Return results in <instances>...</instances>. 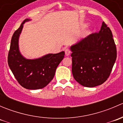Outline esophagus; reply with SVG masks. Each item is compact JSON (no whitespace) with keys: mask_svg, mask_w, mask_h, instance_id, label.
Segmentation results:
<instances>
[{"mask_svg":"<svg viewBox=\"0 0 123 123\" xmlns=\"http://www.w3.org/2000/svg\"><path fill=\"white\" fill-rule=\"evenodd\" d=\"M65 55H66L67 56H69V54H70V53H71L70 50H69V49H68V48H67V49L65 50Z\"/></svg>","mask_w":123,"mask_h":123,"instance_id":"1","label":"esophagus"}]
</instances>
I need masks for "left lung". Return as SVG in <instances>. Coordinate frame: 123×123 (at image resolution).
<instances>
[{"label":"left lung","instance_id":"8db88e82","mask_svg":"<svg viewBox=\"0 0 123 123\" xmlns=\"http://www.w3.org/2000/svg\"><path fill=\"white\" fill-rule=\"evenodd\" d=\"M72 73L85 87L104 83L110 76L117 58V49L111 30L104 22L99 33H92L70 47Z\"/></svg>","mask_w":123,"mask_h":123}]
</instances>
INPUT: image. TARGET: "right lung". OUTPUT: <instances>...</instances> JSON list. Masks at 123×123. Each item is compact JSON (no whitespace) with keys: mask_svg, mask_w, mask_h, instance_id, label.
Wrapping results in <instances>:
<instances>
[{"mask_svg":"<svg viewBox=\"0 0 123 123\" xmlns=\"http://www.w3.org/2000/svg\"><path fill=\"white\" fill-rule=\"evenodd\" d=\"M31 21L25 19L12 37L9 51L8 62L15 77L21 86L27 89H40L46 86L54 78L56 69L65 52L49 54L34 59H26L19 49V37L24 24Z\"/></svg>","mask_w":123,"mask_h":123,"instance_id":"1","label":"right lung"}]
</instances>
